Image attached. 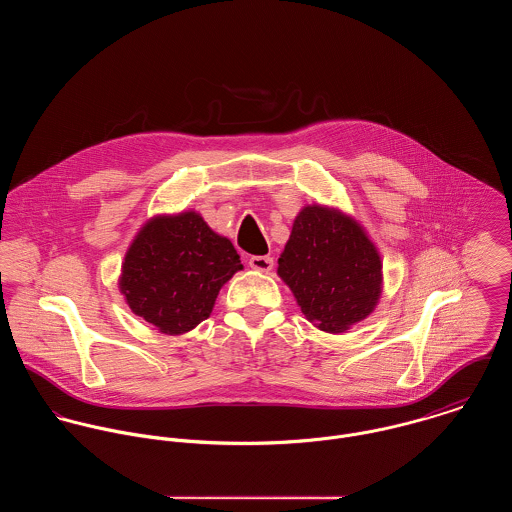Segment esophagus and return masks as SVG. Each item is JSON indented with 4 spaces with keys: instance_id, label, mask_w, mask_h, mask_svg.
Here are the masks:
<instances>
[{
    "instance_id": "1",
    "label": "esophagus",
    "mask_w": 512,
    "mask_h": 512,
    "mask_svg": "<svg viewBox=\"0 0 512 512\" xmlns=\"http://www.w3.org/2000/svg\"><path fill=\"white\" fill-rule=\"evenodd\" d=\"M248 264L256 272H270L274 268V258H270V256H252L248 260Z\"/></svg>"
}]
</instances>
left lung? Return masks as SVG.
<instances>
[{"instance_id": "obj_1", "label": "left lung", "mask_w": 512, "mask_h": 512, "mask_svg": "<svg viewBox=\"0 0 512 512\" xmlns=\"http://www.w3.org/2000/svg\"><path fill=\"white\" fill-rule=\"evenodd\" d=\"M278 276L319 331L339 335L382 297V258L365 226L339 207L311 203L293 219Z\"/></svg>"}]
</instances>
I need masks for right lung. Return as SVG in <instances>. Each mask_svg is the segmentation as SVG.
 I'll list each match as a JSON object with an SVG mask.
<instances>
[{"instance_id":"add662e5","label":"right lung","mask_w":512,"mask_h":512,"mask_svg":"<svg viewBox=\"0 0 512 512\" xmlns=\"http://www.w3.org/2000/svg\"><path fill=\"white\" fill-rule=\"evenodd\" d=\"M244 270L232 242L201 213H161L130 242L118 290L132 313L163 335H185L211 317L220 288Z\"/></svg>"}]
</instances>
